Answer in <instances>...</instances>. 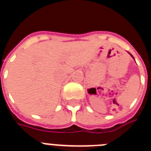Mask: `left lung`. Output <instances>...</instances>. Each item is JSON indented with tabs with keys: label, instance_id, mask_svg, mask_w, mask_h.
<instances>
[{
	"label": "left lung",
	"instance_id": "left-lung-1",
	"mask_svg": "<svg viewBox=\"0 0 151 151\" xmlns=\"http://www.w3.org/2000/svg\"><path fill=\"white\" fill-rule=\"evenodd\" d=\"M129 54H130V55H131V57H133V58H134V57H133V56H132V54H130V53H129Z\"/></svg>",
	"mask_w": 151,
	"mask_h": 151
}]
</instances>
